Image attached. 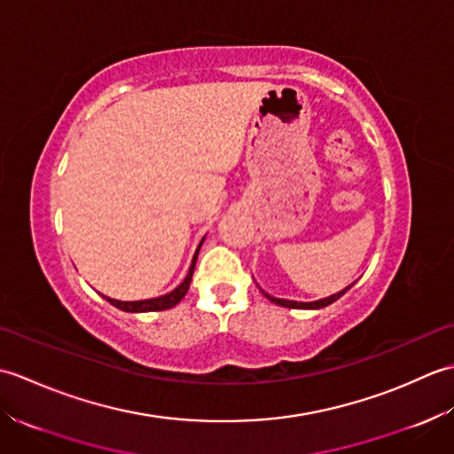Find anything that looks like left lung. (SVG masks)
Segmentation results:
<instances>
[{
    "label": "left lung",
    "instance_id": "1",
    "mask_svg": "<svg viewBox=\"0 0 454 454\" xmlns=\"http://www.w3.org/2000/svg\"><path fill=\"white\" fill-rule=\"evenodd\" d=\"M349 288H351V286H347L345 291L337 293V294H332V296H327V298H322V301H316V302H294V301H283V298L269 296L267 293H263V294L269 298V301L275 302V304H278V306H286V308H310V310H317V308H324V306H327V304L335 302L337 298H341L347 291H349Z\"/></svg>",
    "mask_w": 454,
    "mask_h": 454
}]
</instances>
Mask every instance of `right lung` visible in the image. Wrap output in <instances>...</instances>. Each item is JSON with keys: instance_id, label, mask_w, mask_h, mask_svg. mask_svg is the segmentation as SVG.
<instances>
[{"instance_id": "right-lung-1", "label": "right lung", "mask_w": 454, "mask_h": 454, "mask_svg": "<svg viewBox=\"0 0 454 454\" xmlns=\"http://www.w3.org/2000/svg\"><path fill=\"white\" fill-rule=\"evenodd\" d=\"M200 246H202V242L197 247L195 257H192V263H191V269H189V273L185 277V281H183L176 288V291H171V293L158 296V298H150V301H134V302H121V301H114V298H109V296H105V298H107V301L114 308H119V310H124V312H158V310H168V308H173L189 291V285H191V278H192V271H195V263H197V255H199Z\"/></svg>"}]
</instances>
